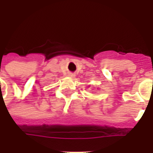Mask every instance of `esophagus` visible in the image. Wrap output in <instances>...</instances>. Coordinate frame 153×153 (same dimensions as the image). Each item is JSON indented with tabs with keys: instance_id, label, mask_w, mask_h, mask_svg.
I'll list each match as a JSON object with an SVG mask.
<instances>
[{
	"instance_id": "1",
	"label": "esophagus",
	"mask_w": 153,
	"mask_h": 153,
	"mask_svg": "<svg viewBox=\"0 0 153 153\" xmlns=\"http://www.w3.org/2000/svg\"><path fill=\"white\" fill-rule=\"evenodd\" d=\"M69 76H70V77H74L75 75H74V74H69Z\"/></svg>"
}]
</instances>
